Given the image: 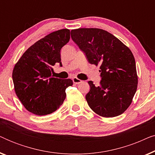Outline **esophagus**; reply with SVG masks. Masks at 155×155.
Masks as SVG:
<instances>
[{
  "label": "esophagus",
  "instance_id": "obj_1",
  "mask_svg": "<svg viewBox=\"0 0 155 155\" xmlns=\"http://www.w3.org/2000/svg\"><path fill=\"white\" fill-rule=\"evenodd\" d=\"M73 82L75 84H80V83H81V82H82L81 80H80V79H78V78H73Z\"/></svg>",
  "mask_w": 155,
  "mask_h": 155
}]
</instances>
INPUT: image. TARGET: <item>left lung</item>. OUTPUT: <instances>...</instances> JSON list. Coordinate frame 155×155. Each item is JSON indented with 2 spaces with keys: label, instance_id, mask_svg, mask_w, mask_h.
Wrapping results in <instances>:
<instances>
[{
  "label": "left lung",
  "instance_id": "obj_1",
  "mask_svg": "<svg viewBox=\"0 0 155 155\" xmlns=\"http://www.w3.org/2000/svg\"><path fill=\"white\" fill-rule=\"evenodd\" d=\"M73 41L90 64L100 65V85L89 81L86 100L93 111L104 117L124 113L132 102L137 87L134 56L119 39L107 31L80 28L71 31Z\"/></svg>",
  "mask_w": 155,
  "mask_h": 155
}]
</instances>
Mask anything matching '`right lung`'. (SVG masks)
Wrapping results in <instances>:
<instances>
[{"label": "right lung", "instance_id": "obj_1", "mask_svg": "<svg viewBox=\"0 0 155 155\" xmlns=\"http://www.w3.org/2000/svg\"><path fill=\"white\" fill-rule=\"evenodd\" d=\"M70 40V30L60 29L46 35L31 46L12 72L15 91L27 111L43 116L56 111L73 85L71 79L53 78L52 67L62 66L61 50Z\"/></svg>", "mask_w": 155, "mask_h": 155}]
</instances>
